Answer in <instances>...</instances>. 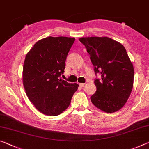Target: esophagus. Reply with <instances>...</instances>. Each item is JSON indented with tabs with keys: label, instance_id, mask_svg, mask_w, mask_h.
Returning <instances> with one entry per match:
<instances>
[{
	"label": "esophagus",
	"instance_id": "34e87169",
	"mask_svg": "<svg viewBox=\"0 0 149 149\" xmlns=\"http://www.w3.org/2000/svg\"><path fill=\"white\" fill-rule=\"evenodd\" d=\"M79 85L81 87H84L85 86H86V84H79Z\"/></svg>",
	"mask_w": 149,
	"mask_h": 149
}]
</instances>
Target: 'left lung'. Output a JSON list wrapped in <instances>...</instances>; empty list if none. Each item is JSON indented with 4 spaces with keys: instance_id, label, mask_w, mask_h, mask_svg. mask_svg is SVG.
I'll list each match as a JSON object with an SVG mask.
<instances>
[{
    "instance_id": "1",
    "label": "left lung",
    "mask_w": 149,
    "mask_h": 149,
    "mask_svg": "<svg viewBox=\"0 0 149 149\" xmlns=\"http://www.w3.org/2000/svg\"><path fill=\"white\" fill-rule=\"evenodd\" d=\"M90 56L95 75L97 91L91 97L95 107L113 113L123 107L133 86L134 68L125 47L108 37L79 38Z\"/></svg>"
}]
</instances>
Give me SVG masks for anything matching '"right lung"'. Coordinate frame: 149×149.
<instances>
[{
	"label": "right lung",
	"mask_w": 149,
	"mask_h": 149,
	"mask_svg": "<svg viewBox=\"0 0 149 149\" xmlns=\"http://www.w3.org/2000/svg\"><path fill=\"white\" fill-rule=\"evenodd\" d=\"M74 38H45L38 41L25 58L23 85L30 101L39 111L49 116L67 109L79 85L60 78Z\"/></svg>",
	"instance_id": "add662e5"
}]
</instances>
